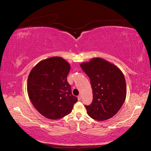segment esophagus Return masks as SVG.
<instances>
[{"label": "esophagus", "mask_w": 151, "mask_h": 151, "mask_svg": "<svg viewBox=\"0 0 151 151\" xmlns=\"http://www.w3.org/2000/svg\"><path fill=\"white\" fill-rule=\"evenodd\" d=\"M81 98H82V96L81 95L78 96V101H81Z\"/></svg>", "instance_id": "obj_1"}]
</instances>
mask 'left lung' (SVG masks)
Masks as SVG:
<instances>
[{
	"instance_id": "8db88e82",
	"label": "left lung",
	"mask_w": 151,
	"mask_h": 151,
	"mask_svg": "<svg viewBox=\"0 0 151 151\" xmlns=\"http://www.w3.org/2000/svg\"><path fill=\"white\" fill-rule=\"evenodd\" d=\"M90 79L93 101L85 106L93 119L105 121L114 117L126 99L127 86L123 73L118 67L101 58L81 64Z\"/></svg>"
}]
</instances>
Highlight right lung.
Returning <instances> with one entry per match:
<instances>
[{"label":"right lung","mask_w":151,"mask_h":151,"mask_svg":"<svg viewBox=\"0 0 151 151\" xmlns=\"http://www.w3.org/2000/svg\"><path fill=\"white\" fill-rule=\"evenodd\" d=\"M70 69L66 60L54 56L41 60L28 75L30 100L34 108L49 119H59L69 114L77 102L67 81Z\"/></svg>","instance_id":"add662e5"}]
</instances>
